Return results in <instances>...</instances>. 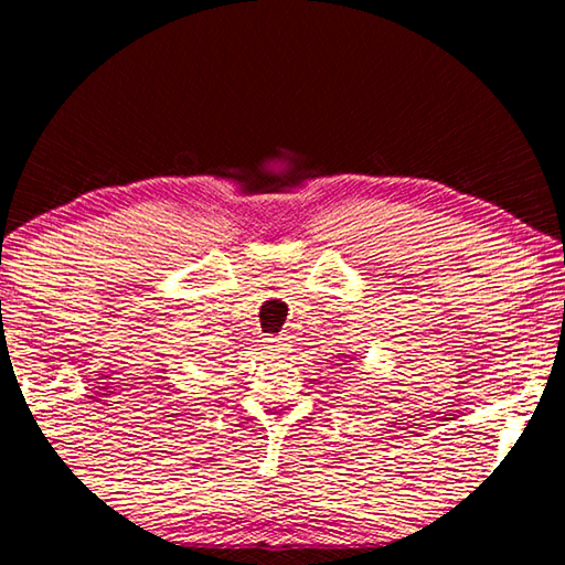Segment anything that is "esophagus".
<instances>
[{
  "label": "esophagus",
  "instance_id": "esophagus-1",
  "mask_svg": "<svg viewBox=\"0 0 565 565\" xmlns=\"http://www.w3.org/2000/svg\"><path fill=\"white\" fill-rule=\"evenodd\" d=\"M264 349L269 353H284L286 349H289V343H286L284 337H269V339H264Z\"/></svg>",
  "mask_w": 565,
  "mask_h": 565
}]
</instances>
